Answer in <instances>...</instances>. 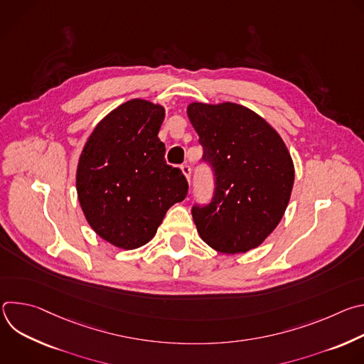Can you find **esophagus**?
Segmentation results:
<instances>
[{
    "instance_id": "34e87169",
    "label": "esophagus",
    "mask_w": 364,
    "mask_h": 364,
    "mask_svg": "<svg viewBox=\"0 0 364 364\" xmlns=\"http://www.w3.org/2000/svg\"><path fill=\"white\" fill-rule=\"evenodd\" d=\"M181 171H183V174L186 176L187 181H190V176H191V168H190V166H187V164L181 166Z\"/></svg>"
}]
</instances>
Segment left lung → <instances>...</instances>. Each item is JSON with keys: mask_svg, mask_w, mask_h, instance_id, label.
Instances as JSON below:
<instances>
[{"mask_svg": "<svg viewBox=\"0 0 364 364\" xmlns=\"http://www.w3.org/2000/svg\"><path fill=\"white\" fill-rule=\"evenodd\" d=\"M187 115L216 186L209 204L191 209L200 237L228 255L257 247L289 203L294 163L285 142L262 117L237 103L193 102Z\"/></svg>", "mask_w": 364, "mask_h": 364, "instance_id": "left-lung-1", "label": "left lung"}]
</instances>
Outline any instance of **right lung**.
<instances>
[{
  "label": "right lung",
  "instance_id": "right-lung-1",
  "mask_svg": "<svg viewBox=\"0 0 364 364\" xmlns=\"http://www.w3.org/2000/svg\"><path fill=\"white\" fill-rule=\"evenodd\" d=\"M164 117L161 105L131 99L96 125L80 154L76 190L85 218L103 240L125 250L148 243L187 196L181 170L164 160Z\"/></svg>",
  "mask_w": 364,
  "mask_h": 364
}]
</instances>
